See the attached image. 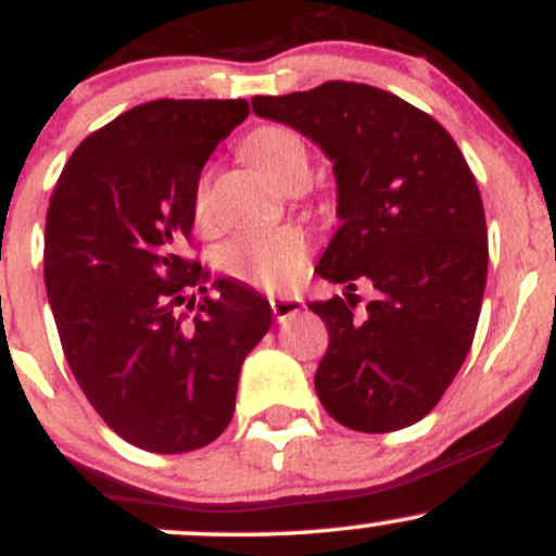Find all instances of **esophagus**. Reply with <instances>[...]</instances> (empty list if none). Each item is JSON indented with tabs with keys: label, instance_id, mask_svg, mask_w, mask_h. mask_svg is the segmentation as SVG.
<instances>
[{
	"label": "esophagus",
	"instance_id": "obj_1",
	"mask_svg": "<svg viewBox=\"0 0 556 556\" xmlns=\"http://www.w3.org/2000/svg\"><path fill=\"white\" fill-rule=\"evenodd\" d=\"M269 305H271L274 316L285 318V316L298 314V311L303 308V300L300 298H269Z\"/></svg>",
	"mask_w": 556,
	"mask_h": 556
}]
</instances>
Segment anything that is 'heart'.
<instances>
[{
	"label": "heart",
	"mask_w": 556,
	"mask_h": 556,
	"mask_svg": "<svg viewBox=\"0 0 556 556\" xmlns=\"http://www.w3.org/2000/svg\"><path fill=\"white\" fill-rule=\"evenodd\" d=\"M248 162L277 188L308 180V151L292 130L279 125H264L242 140ZM193 212H208V172H201L193 188ZM308 238L300 229H251L229 238L216 251V266L227 277L251 285L256 290L282 292L292 287L308 264Z\"/></svg>",
	"instance_id": "1"
}]
</instances>
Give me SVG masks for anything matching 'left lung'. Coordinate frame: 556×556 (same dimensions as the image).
<instances>
[{"instance_id": "left-lung-1", "label": "left lung", "mask_w": 556, "mask_h": 556, "mask_svg": "<svg viewBox=\"0 0 556 556\" xmlns=\"http://www.w3.org/2000/svg\"><path fill=\"white\" fill-rule=\"evenodd\" d=\"M251 104L334 162L342 225L316 271L348 292L308 303L329 329L318 400L353 431L405 429L429 416L473 344L489 264L473 172L431 114L366 83L327 80ZM358 278L380 292L361 317Z\"/></svg>"}]
</instances>
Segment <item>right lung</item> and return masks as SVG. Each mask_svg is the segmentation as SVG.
Returning <instances> with one entry per match:
<instances>
[{
  "label": "right lung",
  "mask_w": 556,
  "mask_h": 556,
  "mask_svg": "<svg viewBox=\"0 0 556 556\" xmlns=\"http://www.w3.org/2000/svg\"><path fill=\"white\" fill-rule=\"evenodd\" d=\"M248 112L245 99L132 106L73 151L49 201L43 282L65 358L104 424L159 455L227 429L242 361L271 327L258 292L216 279L212 295L185 253L203 164Z\"/></svg>",
  "instance_id": "right-lung-1"
}]
</instances>
